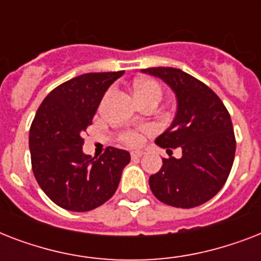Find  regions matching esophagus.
<instances>
[{"label":"esophagus","instance_id":"obj_1","mask_svg":"<svg viewBox=\"0 0 261 261\" xmlns=\"http://www.w3.org/2000/svg\"><path fill=\"white\" fill-rule=\"evenodd\" d=\"M143 155L142 151H131V159L133 160H138Z\"/></svg>","mask_w":261,"mask_h":261}]
</instances>
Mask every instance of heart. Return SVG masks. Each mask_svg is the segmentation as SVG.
Listing matches in <instances>:
<instances>
[{"label": "heart", "mask_w": 261, "mask_h": 261, "mask_svg": "<svg viewBox=\"0 0 261 261\" xmlns=\"http://www.w3.org/2000/svg\"><path fill=\"white\" fill-rule=\"evenodd\" d=\"M134 94L137 101H145V100H159L163 97V88L155 80L146 79V80H138L134 85ZM149 128L143 127L139 130H126L120 134V141L126 143L127 146L135 147L139 146L143 141V134L147 133Z\"/></svg>", "instance_id": "heart-1"}]
</instances>
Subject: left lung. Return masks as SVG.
Listing matches in <instances>:
<instances>
[{"label":"left lung","instance_id":"8db88e82","mask_svg":"<svg viewBox=\"0 0 261 261\" xmlns=\"http://www.w3.org/2000/svg\"><path fill=\"white\" fill-rule=\"evenodd\" d=\"M143 73L163 79L177 96L172 126L155 139L167 151L181 149V159H163L149 178L160 202L180 208L200 206L226 182L236 154V137L229 111L214 90L174 67H149Z\"/></svg>","mask_w":261,"mask_h":261}]
</instances>
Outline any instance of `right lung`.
I'll return each instance as SVG.
<instances>
[{"instance_id":"right-lung-1","label":"right lung","mask_w":261,"mask_h":261,"mask_svg":"<svg viewBox=\"0 0 261 261\" xmlns=\"http://www.w3.org/2000/svg\"><path fill=\"white\" fill-rule=\"evenodd\" d=\"M124 71L87 73L47 94L30 128L31 164L48 198L70 211H90L112 198L130 153L108 146L98 159L84 154V133L102 96Z\"/></svg>"}]
</instances>
